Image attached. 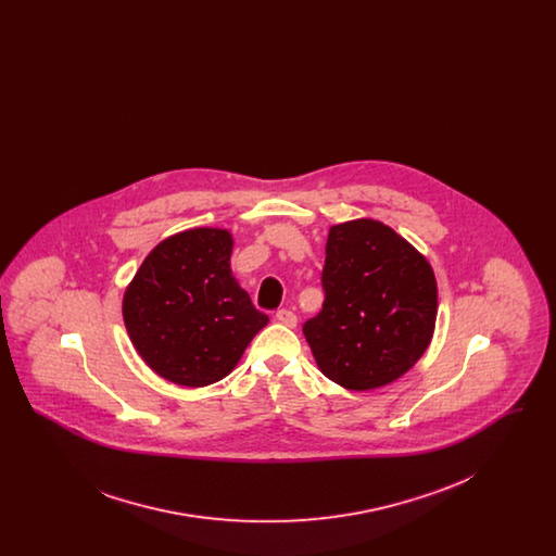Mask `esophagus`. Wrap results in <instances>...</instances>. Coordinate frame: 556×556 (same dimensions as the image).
Wrapping results in <instances>:
<instances>
[{
    "mask_svg": "<svg viewBox=\"0 0 556 556\" xmlns=\"http://www.w3.org/2000/svg\"><path fill=\"white\" fill-rule=\"evenodd\" d=\"M275 318L281 323V325H286V327H290V329H293L295 325H298V317L291 313V311H279L277 315H275Z\"/></svg>",
    "mask_w": 556,
    "mask_h": 556,
    "instance_id": "1",
    "label": "esophagus"
}]
</instances>
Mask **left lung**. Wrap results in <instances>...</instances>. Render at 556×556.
Here are the masks:
<instances>
[{"label": "left lung", "mask_w": 556, "mask_h": 556, "mask_svg": "<svg viewBox=\"0 0 556 556\" xmlns=\"http://www.w3.org/2000/svg\"><path fill=\"white\" fill-rule=\"evenodd\" d=\"M325 254L323 311L302 327L318 369L354 392L396 381L433 338V268L392 227L372 218L333 225Z\"/></svg>", "instance_id": "obj_1"}]
</instances>
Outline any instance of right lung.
<instances>
[{
	"mask_svg": "<svg viewBox=\"0 0 556 556\" xmlns=\"http://www.w3.org/2000/svg\"><path fill=\"white\" fill-rule=\"evenodd\" d=\"M233 236L198 227L160 241L123 298L137 354L162 379L204 388L227 377L265 327L231 273Z\"/></svg>",
	"mask_w": 556,
	"mask_h": 556,
	"instance_id": "right-lung-1",
	"label": "right lung"
}]
</instances>
